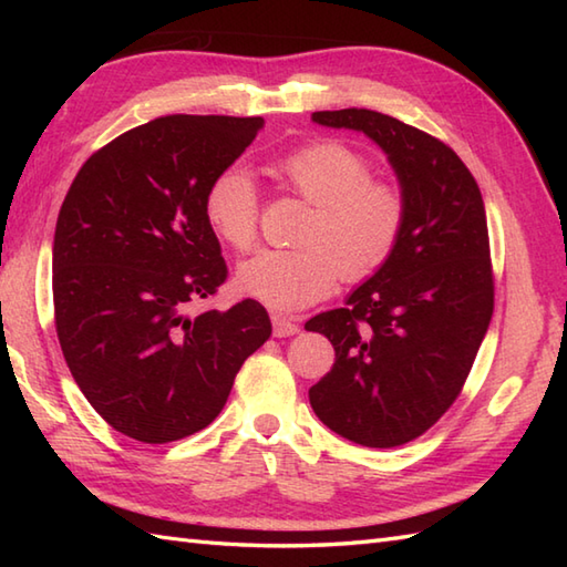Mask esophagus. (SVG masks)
Masks as SVG:
<instances>
[{
  "mask_svg": "<svg viewBox=\"0 0 567 567\" xmlns=\"http://www.w3.org/2000/svg\"><path fill=\"white\" fill-rule=\"evenodd\" d=\"M272 333L277 339H287V336L299 333V327L292 319H287L282 315H272Z\"/></svg>",
  "mask_w": 567,
  "mask_h": 567,
  "instance_id": "esophagus-1",
  "label": "esophagus"
}]
</instances>
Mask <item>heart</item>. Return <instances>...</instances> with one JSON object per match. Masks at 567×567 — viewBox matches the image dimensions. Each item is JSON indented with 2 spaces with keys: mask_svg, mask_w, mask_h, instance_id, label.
<instances>
[{
  "mask_svg": "<svg viewBox=\"0 0 567 567\" xmlns=\"http://www.w3.org/2000/svg\"><path fill=\"white\" fill-rule=\"evenodd\" d=\"M282 183L311 204L297 250H260L238 265V292L275 311H299L327 297L341 275H375L402 236V192L370 179L365 155L341 141H315L277 163ZM260 202L252 175L228 165L204 192V219L226 246L248 250L258 236Z\"/></svg>",
  "mask_w": 567,
  "mask_h": 567,
  "instance_id": "1",
  "label": "heart"
}]
</instances>
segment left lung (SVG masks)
I'll return each instance as SVG.
<instances>
[{"label":"left lung","instance_id":"1","mask_svg":"<svg viewBox=\"0 0 567 567\" xmlns=\"http://www.w3.org/2000/svg\"><path fill=\"white\" fill-rule=\"evenodd\" d=\"M311 122L365 134L406 204L390 260L305 329L327 336L336 363L315 388V414L339 436L394 449L445 414L483 343L492 307L485 202L457 155L424 131L372 110L315 112Z\"/></svg>","mask_w":567,"mask_h":567}]
</instances>
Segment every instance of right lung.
Masks as SVG:
<instances>
[{"mask_svg": "<svg viewBox=\"0 0 567 567\" xmlns=\"http://www.w3.org/2000/svg\"><path fill=\"white\" fill-rule=\"evenodd\" d=\"M260 116L173 114L126 131L80 167L53 238L55 329L106 424L141 443L209 426L244 360L270 339L256 299L189 315L226 280L204 192Z\"/></svg>", "mask_w": 567, "mask_h": 567, "instance_id": "1", "label": "right lung"}]
</instances>
